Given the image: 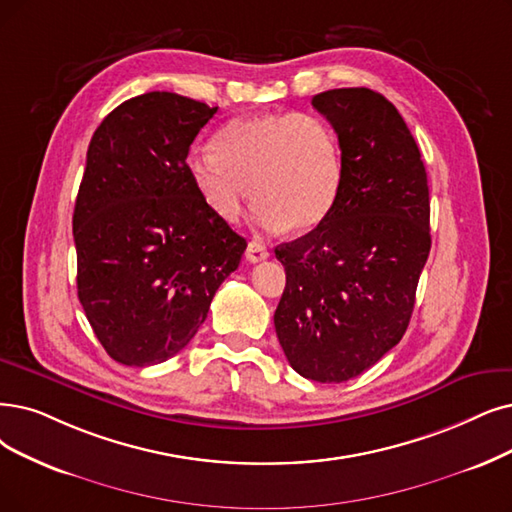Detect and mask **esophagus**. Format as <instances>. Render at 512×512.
Segmentation results:
<instances>
[{
	"instance_id": "esophagus-1",
	"label": "esophagus",
	"mask_w": 512,
	"mask_h": 512,
	"mask_svg": "<svg viewBox=\"0 0 512 512\" xmlns=\"http://www.w3.org/2000/svg\"><path fill=\"white\" fill-rule=\"evenodd\" d=\"M245 258H248L250 262L267 260V258H269V250L264 248V245L258 243V241H250V243H248V250H245Z\"/></svg>"
}]
</instances>
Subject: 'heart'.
<instances>
[{"instance_id":"obj_1","label":"heart","mask_w":512,"mask_h":512,"mask_svg":"<svg viewBox=\"0 0 512 512\" xmlns=\"http://www.w3.org/2000/svg\"><path fill=\"white\" fill-rule=\"evenodd\" d=\"M187 168L218 220L237 222L252 195L254 218L271 233L317 229L332 214L344 182L336 130L300 111L229 121L212 138V151L191 153Z\"/></svg>"}]
</instances>
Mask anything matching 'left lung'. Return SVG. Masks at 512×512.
<instances>
[{"label":"left lung","instance_id":"left-lung-1","mask_svg":"<svg viewBox=\"0 0 512 512\" xmlns=\"http://www.w3.org/2000/svg\"><path fill=\"white\" fill-rule=\"evenodd\" d=\"M338 134L344 182L332 214L275 248L285 290L275 332L294 370L346 382L403 338L431 252V201L416 140L382 94L338 88L313 96Z\"/></svg>","mask_w":512,"mask_h":512}]
</instances>
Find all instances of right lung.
<instances>
[{"label":"right lung","instance_id":"1","mask_svg":"<svg viewBox=\"0 0 512 512\" xmlns=\"http://www.w3.org/2000/svg\"><path fill=\"white\" fill-rule=\"evenodd\" d=\"M216 111L147 92L121 102L90 140L73 212L77 296L117 363L147 367L185 349L248 248L206 208L187 168Z\"/></svg>","mask_w":512,"mask_h":512}]
</instances>
